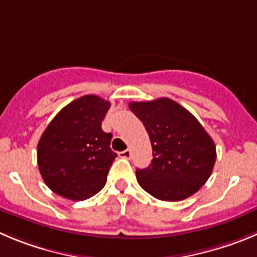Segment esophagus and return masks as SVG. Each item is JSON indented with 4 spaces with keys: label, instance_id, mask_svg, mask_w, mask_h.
<instances>
[{
    "label": "esophagus",
    "instance_id": "1",
    "mask_svg": "<svg viewBox=\"0 0 257 257\" xmlns=\"http://www.w3.org/2000/svg\"><path fill=\"white\" fill-rule=\"evenodd\" d=\"M119 156L123 158H126V160H129V158L132 157V151L131 150H125V151H121L120 153H119Z\"/></svg>",
    "mask_w": 257,
    "mask_h": 257
}]
</instances>
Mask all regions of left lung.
<instances>
[{"label": "left lung", "mask_w": 257, "mask_h": 257, "mask_svg": "<svg viewBox=\"0 0 257 257\" xmlns=\"http://www.w3.org/2000/svg\"><path fill=\"white\" fill-rule=\"evenodd\" d=\"M143 123L152 145L147 169L137 170L140 185L165 201H179L207 183L214 167L215 145L190 111L167 97L129 102Z\"/></svg>", "instance_id": "obj_1"}]
</instances>
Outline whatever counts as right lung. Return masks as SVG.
<instances>
[{
    "label": "right lung",
    "mask_w": 257,
    "mask_h": 257,
    "mask_svg": "<svg viewBox=\"0 0 257 257\" xmlns=\"http://www.w3.org/2000/svg\"><path fill=\"white\" fill-rule=\"evenodd\" d=\"M110 102L85 95L54 116L38 143V166L53 193L71 200H85L106 184L116 153L110 148L111 133L101 123Z\"/></svg>",
    "instance_id": "add662e5"
}]
</instances>
